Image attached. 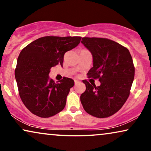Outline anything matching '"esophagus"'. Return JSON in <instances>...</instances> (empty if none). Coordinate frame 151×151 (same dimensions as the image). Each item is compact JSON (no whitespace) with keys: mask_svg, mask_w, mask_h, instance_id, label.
Segmentation results:
<instances>
[{"mask_svg":"<svg viewBox=\"0 0 151 151\" xmlns=\"http://www.w3.org/2000/svg\"><path fill=\"white\" fill-rule=\"evenodd\" d=\"M74 82H75V84H78V83H80V81H78V80H74Z\"/></svg>","mask_w":151,"mask_h":151,"instance_id":"obj_1","label":"esophagus"}]
</instances>
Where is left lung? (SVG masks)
I'll use <instances>...</instances> for the list:
<instances>
[{
	"label": "left lung",
	"mask_w": 151,
	"mask_h": 151,
	"mask_svg": "<svg viewBox=\"0 0 151 151\" xmlns=\"http://www.w3.org/2000/svg\"><path fill=\"white\" fill-rule=\"evenodd\" d=\"M81 42L91 51L93 67L88 78L99 79L100 85L83 83L86 90L80 101L86 113L96 117H110L120 109L130 95L135 67L129 49L104 38H82Z\"/></svg>",
	"instance_id": "1"
}]
</instances>
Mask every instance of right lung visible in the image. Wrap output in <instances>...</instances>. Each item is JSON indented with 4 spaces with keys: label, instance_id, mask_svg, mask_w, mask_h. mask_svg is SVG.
Segmentation results:
<instances>
[{
    "label": "right lung",
    "instance_id": "1",
    "mask_svg": "<svg viewBox=\"0 0 151 151\" xmlns=\"http://www.w3.org/2000/svg\"><path fill=\"white\" fill-rule=\"evenodd\" d=\"M80 36H45L22 49L17 60L15 77L18 93L29 111L40 117L56 115L65 108L71 78L64 77L55 82L49 79L51 67L63 66L64 55L79 44Z\"/></svg>",
    "mask_w": 151,
    "mask_h": 151
}]
</instances>
